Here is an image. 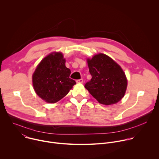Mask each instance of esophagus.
Returning <instances> with one entry per match:
<instances>
[{"mask_svg": "<svg viewBox=\"0 0 159 159\" xmlns=\"http://www.w3.org/2000/svg\"><path fill=\"white\" fill-rule=\"evenodd\" d=\"M77 83H83V79H79V80H77V81H76Z\"/></svg>", "mask_w": 159, "mask_h": 159, "instance_id": "1", "label": "esophagus"}]
</instances>
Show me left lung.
Masks as SVG:
<instances>
[{
	"instance_id": "1",
	"label": "left lung",
	"mask_w": 159,
	"mask_h": 159,
	"mask_svg": "<svg viewBox=\"0 0 159 159\" xmlns=\"http://www.w3.org/2000/svg\"><path fill=\"white\" fill-rule=\"evenodd\" d=\"M87 63L92 79L85 84V88L102 104L119 102L127 87V79L121 66L102 53L87 59Z\"/></svg>"
}]
</instances>
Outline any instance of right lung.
<instances>
[{"label":"right lung","mask_w":159,"mask_h":159,"mask_svg":"<svg viewBox=\"0 0 159 159\" xmlns=\"http://www.w3.org/2000/svg\"><path fill=\"white\" fill-rule=\"evenodd\" d=\"M70 70L65 66L60 52L44 58L33 75V85L37 95L48 103H55L65 97L75 81L69 77Z\"/></svg>","instance_id":"1"}]
</instances>
